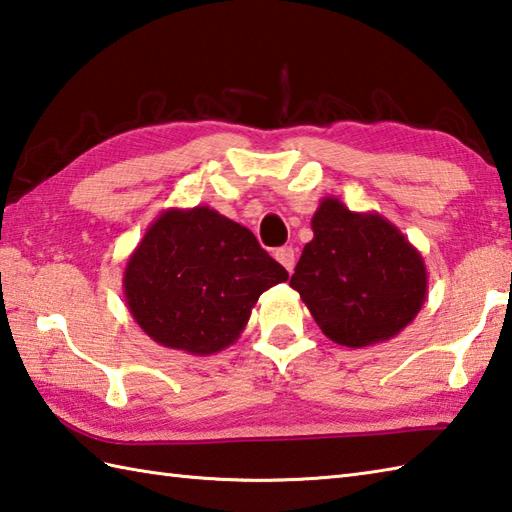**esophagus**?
Masks as SVG:
<instances>
[{
	"label": "esophagus",
	"instance_id": "1",
	"mask_svg": "<svg viewBox=\"0 0 512 512\" xmlns=\"http://www.w3.org/2000/svg\"><path fill=\"white\" fill-rule=\"evenodd\" d=\"M275 259L288 270V273H292V270H295V250H292L290 246L277 248L275 250Z\"/></svg>",
	"mask_w": 512,
	"mask_h": 512
}]
</instances>
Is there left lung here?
<instances>
[{
	"mask_svg": "<svg viewBox=\"0 0 512 512\" xmlns=\"http://www.w3.org/2000/svg\"><path fill=\"white\" fill-rule=\"evenodd\" d=\"M290 286L330 341L365 347L394 339L427 299L420 250L380 213L323 198Z\"/></svg>",
	"mask_w": 512,
	"mask_h": 512,
	"instance_id": "1",
	"label": "left lung"
}]
</instances>
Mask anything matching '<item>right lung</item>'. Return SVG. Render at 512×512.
<instances>
[{
	"label": "right lung",
	"instance_id": "1",
	"mask_svg": "<svg viewBox=\"0 0 512 512\" xmlns=\"http://www.w3.org/2000/svg\"><path fill=\"white\" fill-rule=\"evenodd\" d=\"M288 279L246 226L211 206L162 211L129 255L123 292L149 339L193 356L233 345L262 292Z\"/></svg>",
	"mask_w": 512,
	"mask_h": 512
}]
</instances>
